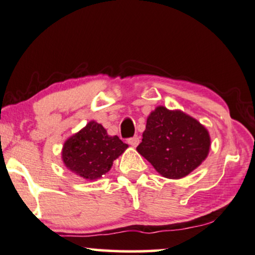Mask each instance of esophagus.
<instances>
[{"instance_id": "1", "label": "esophagus", "mask_w": 255, "mask_h": 255, "mask_svg": "<svg viewBox=\"0 0 255 255\" xmlns=\"http://www.w3.org/2000/svg\"><path fill=\"white\" fill-rule=\"evenodd\" d=\"M128 143L132 146V148H136L139 143V138L137 137V136H135V137H130V138H128Z\"/></svg>"}]
</instances>
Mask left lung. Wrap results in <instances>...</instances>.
<instances>
[{
    "label": "left lung",
    "mask_w": 255,
    "mask_h": 255,
    "mask_svg": "<svg viewBox=\"0 0 255 255\" xmlns=\"http://www.w3.org/2000/svg\"><path fill=\"white\" fill-rule=\"evenodd\" d=\"M210 136L204 126L181 111L158 106L146 119L137 152L160 175L180 179L207 158Z\"/></svg>",
    "instance_id": "8db88e82"
}]
</instances>
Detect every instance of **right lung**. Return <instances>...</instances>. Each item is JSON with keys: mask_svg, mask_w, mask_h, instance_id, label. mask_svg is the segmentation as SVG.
Listing matches in <instances>:
<instances>
[{"mask_svg": "<svg viewBox=\"0 0 255 255\" xmlns=\"http://www.w3.org/2000/svg\"><path fill=\"white\" fill-rule=\"evenodd\" d=\"M127 148L118 136L107 135L102 125L90 121L64 142L62 160L75 174L87 180H96L111 170L113 160Z\"/></svg>", "mask_w": 255, "mask_h": 255, "instance_id": "right-lung-1", "label": "right lung"}]
</instances>
